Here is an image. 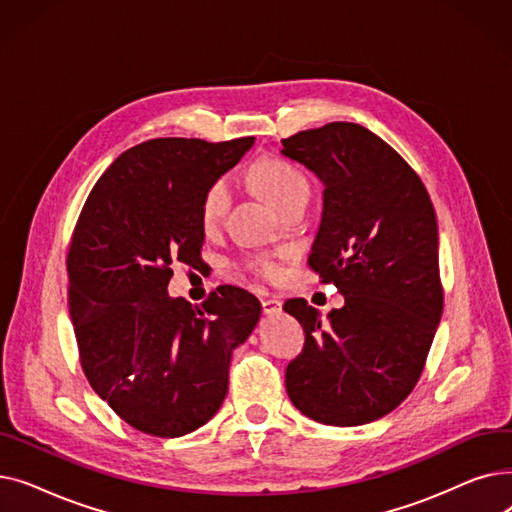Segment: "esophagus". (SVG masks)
Here are the masks:
<instances>
[{
    "instance_id": "34e87169",
    "label": "esophagus",
    "mask_w": 512,
    "mask_h": 512,
    "mask_svg": "<svg viewBox=\"0 0 512 512\" xmlns=\"http://www.w3.org/2000/svg\"><path fill=\"white\" fill-rule=\"evenodd\" d=\"M261 309H263L265 315H274V313L282 311V303L278 299H263Z\"/></svg>"
}]
</instances>
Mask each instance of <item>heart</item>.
I'll list each match as a JSON object with an SVG mask.
<instances>
[{"mask_svg":"<svg viewBox=\"0 0 512 512\" xmlns=\"http://www.w3.org/2000/svg\"><path fill=\"white\" fill-rule=\"evenodd\" d=\"M251 180L259 188V193L270 201L278 211H282L292 201L311 195V184L307 176L286 159L267 157L251 170ZM230 184L226 178H218L207 186L201 201V224L203 228L218 226L230 207ZM247 267L261 278H276L280 274L278 263L270 257H251Z\"/></svg>","mask_w":512,"mask_h":512,"instance_id":"heart-1","label":"heart"}]
</instances>
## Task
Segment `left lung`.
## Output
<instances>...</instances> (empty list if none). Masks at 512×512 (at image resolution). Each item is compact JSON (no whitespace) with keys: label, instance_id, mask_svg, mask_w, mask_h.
<instances>
[{"label":"left lung","instance_id":"1","mask_svg":"<svg viewBox=\"0 0 512 512\" xmlns=\"http://www.w3.org/2000/svg\"><path fill=\"white\" fill-rule=\"evenodd\" d=\"M282 147L326 186L307 263L344 297L328 319L305 299L284 303L305 332L286 392L313 421L371 423L411 394L440 324L436 211L417 172L361 124L330 122Z\"/></svg>","mask_w":512,"mask_h":512}]
</instances>
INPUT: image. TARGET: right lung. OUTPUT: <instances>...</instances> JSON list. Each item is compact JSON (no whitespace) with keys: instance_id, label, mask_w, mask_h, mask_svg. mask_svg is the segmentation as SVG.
<instances>
[{"instance_id":"1","label":"right lung","mask_w":512,"mask_h":512,"mask_svg":"<svg viewBox=\"0 0 512 512\" xmlns=\"http://www.w3.org/2000/svg\"><path fill=\"white\" fill-rule=\"evenodd\" d=\"M253 141L141 143L103 172L78 215L66 267L80 365L143 434L178 438L218 413L232 351L259 321V301L238 286H220L201 307L168 294L172 265L201 261L207 186Z\"/></svg>"}]
</instances>
